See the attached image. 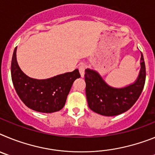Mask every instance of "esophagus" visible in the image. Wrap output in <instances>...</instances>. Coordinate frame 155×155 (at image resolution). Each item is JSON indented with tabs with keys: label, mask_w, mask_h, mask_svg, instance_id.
I'll return each instance as SVG.
<instances>
[{
	"label": "esophagus",
	"mask_w": 155,
	"mask_h": 155,
	"mask_svg": "<svg viewBox=\"0 0 155 155\" xmlns=\"http://www.w3.org/2000/svg\"><path fill=\"white\" fill-rule=\"evenodd\" d=\"M85 68H86V66L84 65V64H81L80 66H79V72H80L81 74V76L83 78V77L84 76V71H85Z\"/></svg>",
	"instance_id": "1"
}]
</instances>
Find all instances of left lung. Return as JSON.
I'll return each instance as SVG.
<instances>
[{
    "label": "left lung",
    "mask_w": 155,
    "mask_h": 155,
    "mask_svg": "<svg viewBox=\"0 0 155 155\" xmlns=\"http://www.w3.org/2000/svg\"><path fill=\"white\" fill-rule=\"evenodd\" d=\"M140 70L133 84L124 87H113L103 80L94 70H85L86 97L90 109L105 116H117L130 109L143 91L146 79V68L143 54L140 57Z\"/></svg>",
    "instance_id": "left-lung-1"
}]
</instances>
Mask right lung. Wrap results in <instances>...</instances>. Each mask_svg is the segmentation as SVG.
<instances>
[{"mask_svg": "<svg viewBox=\"0 0 155 155\" xmlns=\"http://www.w3.org/2000/svg\"><path fill=\"white\" fill-rule=\"evenodd\" d=\"M15 47L12 61V79L18 95L27 107L36 112L51 113L63 109L74 81L81 77L79 71L47 79L29 78L20 69Z\"/></svg>", "mask_w": 155, "mask_h": 155, "instance_id": "obj_1", "label": "right lung"}]
</instances>
